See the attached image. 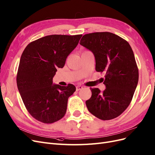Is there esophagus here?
I'll use <instances>...</instances> for the list:
<instances>
[{"instance_id":"obj_1","label":"esophagus","mask_w":155,"mask_h":155,"mask_svg":"<svg viewBox=\"0 0 155 155\" xmlns=\"http://www.w3.org/2000/svg\"><path fill=\"white\" fill-rule=\"evenodd\" d=\"M83 88V87L81 86V85H78V86H76V91H78L79 90H81V89Z\"/></svg>"}]
</instances>
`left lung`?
<instances>
[{"label": "left lung", "mask_w": 155, "mask_h": 155, "mask_svg": "<svg viewBox=\"0 0 155 155\" xmlns=\"http://www.w3.org/2000/svg\"><path fill=\"white\" fill-rule=\"evenodd\" d=\"M93 53L96 70L105 72L106 88H91L86 101L88 111L102 120L119 116L128 107L138 82V69L133 51L127 41L110 32L85 34L80 43Z\"/></svg>", "instance_id": "obj_1"}]
</instances>
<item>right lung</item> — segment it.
<instances>
[{"label": "right lung", "instance_id": "1", "mask_svg": "<svg viewBox=\"0 0 155 155\" xmlns=\"http://www.w3.org/2000/svg\"><path fill=\"white\" fill-rule=\"evenodd\" d=\"M82 35H51L31 42L23 51L17 84L23 103L35 119L51 124L66 113L68 97L76 87L53 84L57 68H63Z\"/></svg>", "mask_w": 155, "mask_h": 155}]
</instances>
